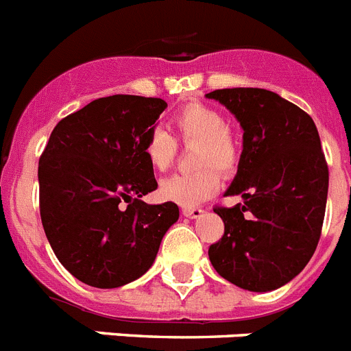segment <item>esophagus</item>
Returning a JSON list of instances; mask_svg holds the SVG:
<instances>
[{"mask_svg":"<svg viewBox=\"0 0 351 351\" xmlns=\"http://www.w3.org/2000/svg\"><path fill=\"white\" fill-rule=\"evenodd\" d=\"M182 214H184L186 218L197 219V218H200V216H202L204 209H202V207H184V209H182Z\"/></svg>","mask_w":351,"mask_h":351,"instance_id":"34e87169","label":"esophagus"}]
</instances>
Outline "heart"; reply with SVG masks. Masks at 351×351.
<instances>
[{
  "label": "heart",
  "mask_w": 351,
  "mask_h": 351,
  "mask_svg": "<svg viewBox=\"0 0 351 351\" xmlns=\"http://www.w3.org/2000/svg\"><path fill=\"white\" fill-rule=\"evenodd\" d=\"M178 138L184 144H197L193 163L198 167L191 173H178L160 182V195L165 200L184 207L206 202L219 190V173H228L237 167L239 145L219 112L202 104L182 107L172 119ZM149 167L165 172L176 154V141L165 130L156 128L149 133L144 145Z\"/></svg>",
  "instance_id": "b5f03b06"
}]
</instances>
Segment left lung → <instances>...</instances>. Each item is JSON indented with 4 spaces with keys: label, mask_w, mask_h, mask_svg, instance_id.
Listing matches in <instances>:
<instances>
[{
    "label": "left lung",
    "mask_w": 351,
    "mask_h": 351,
    "mask_svg": "<svg viewBox=\"0 0 351 351\" xmlns=\"http://www.w3.org/2000/svg\"><path fill=\"white\" fill-rule=\"evenodd\" d=\"M243 128V153L225 197L243 204L216 207L225 234L209 247L221 278L250 291L283 287L311 260L320 241L328 169L315 121L278 93L216 89Z\"/></svg>",
    "instance_id": "obj_1"
}]
</instances>
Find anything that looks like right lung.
<instances>
[{
	"label": "right lung",
	"mask_w": 351,
	"mask_h": 351,
	"mask_svg": "<svg viewBox=\"0 0 351 351\" xmlns=\"http://www.w3.org/2000/svg\"><path fill=\"white\" fill-rule=\"evenodd\" d=\"M165 108L145 96L93 100L56 125L40 156L43 230L63 267L89 287L138 280L179 219L173 202L142 200L158 188L144 145Z\"/></svg>",
	"instance_id": "1"
}]
</instances>
